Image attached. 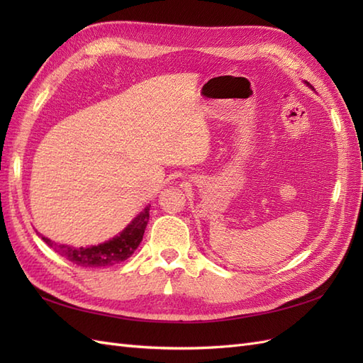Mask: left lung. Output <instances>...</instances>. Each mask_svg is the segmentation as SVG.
Instances as JSON below:
<instances>
[{
    "instance_id": "8db88e82",
    "label": "left lung",
    "mask_w": 363,
    "mask_h": 363,
    "mask_svg": "<svg viewBox=\"0 0 363 363\" xmlns=\"http://www.w3.org/2000/svg\"><path fill=\"white\" fill-rule=\"evenodd\" d=\"M304 84H307V86H309V87H312L309 83H307V82H304ZM312 91H313V87H312Z\"/></svg>"
}]
</instances>
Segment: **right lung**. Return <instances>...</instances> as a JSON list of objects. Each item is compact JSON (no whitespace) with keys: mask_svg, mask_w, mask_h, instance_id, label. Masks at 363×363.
Listing matches in <instances>:
<instances>
[{"mask_svg":"<svg viewBox=\"0 0 363 363\" xmlns=\"http://www.w3.org/2000/svg\"><path fill=\"white\" fill-rule=\"evenodd\" d=\"M150 207L151 204H148L136 218L131 219V223L119 235L98 245L77 248L72 245L54 242V240L42 235L40 238L43 239V242L48 244L57 255L68 259L69 262L75 263V265L86 268L112 267L116 265V263L127 260L139 247L150 219Z\"/></svg>","mask_w":363,"mask_h":363,"instance_id":"1","label":"right lung"}]
</instances>
